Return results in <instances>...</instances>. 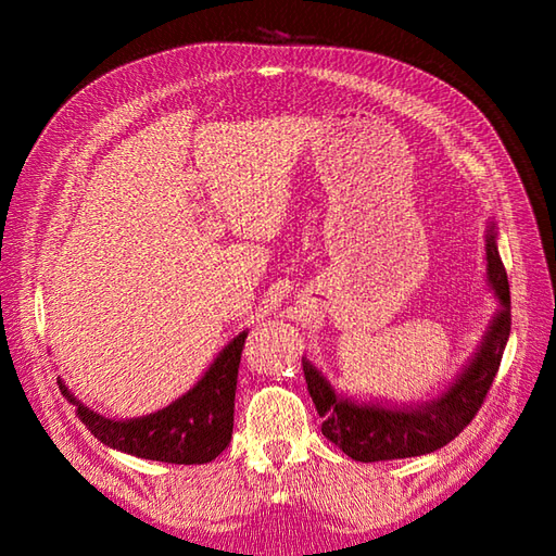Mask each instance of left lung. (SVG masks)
<instances>
[{"label": "left lung", "instance_id": "8db88e82", "mask_svg": "<svg viewBox=\"0 0 556 556\" xmlns=\"http://www.w3.org/2000/svg\"><path fill=\"white\" fill-rule=\"evenodd\" d=\"M485 263L488 285L500 308L478 349L437 396L410 401V404L349 396L337 392L327 377L303 356L305 384L323 418V434L346 456L375 464V460L430 454L452 442L476 418L500 370L502 353L511 332L509 279L497 251L494 222H488L485 229Z\"/></svg>", "mask_w": 556, "mask_h": 556}]
</instances>
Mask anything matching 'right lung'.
Here are the masks:
<instances>
[{
    "label": "right lung",
    "instance_id": "obj_1",
    "mask_svg": "<svg viewBox=\"0 0 556 556\" xmlns=\"http://www.w3.org/2000/svg\"><path fill=\"white\" fill-rule=\"evenodd\" d=\"M245 337L248 329L227 341V346L217 353V358L186 394L148 416L126 420L100 416L68 392L62 377H59V389L68 404L76 406V416L83 425L104 446L162 464H210L231 442L236 377H239Z\"/></svg>",
    "mask_w": 556,
    "mask_h": 556
}]
</instances>
